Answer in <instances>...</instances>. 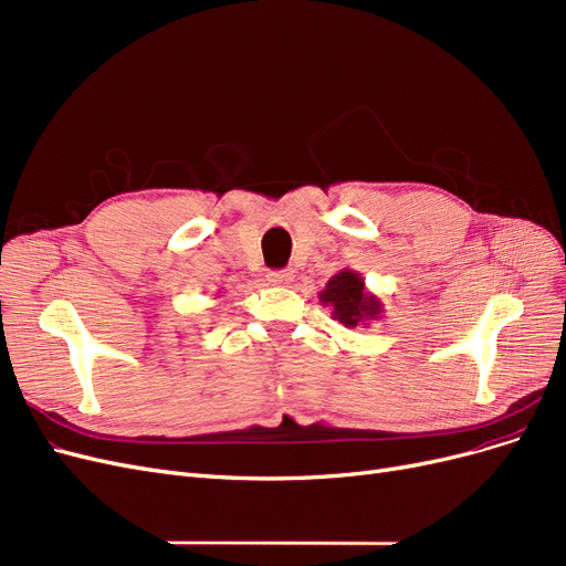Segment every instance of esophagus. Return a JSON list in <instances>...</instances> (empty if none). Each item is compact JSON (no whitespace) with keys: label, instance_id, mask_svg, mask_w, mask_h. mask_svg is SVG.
Masks as SVG:
<instances>
[{"label":"esophagus","instance_id":"obj_1","mask_svg":"<svg viewBox=\"0 0 566 566\" xmlns=\"http://www.w3.org/2000/svg\"><path fill=\"white\" fill-rule=\"evenodd\" d=\"M293 281H295V271H290V269H279V271L269 273L271 285H290Z\"/></svg>","mask_w":566,"mask_h":566}]
</instances>
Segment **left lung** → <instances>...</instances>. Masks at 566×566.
Wrapping results in <instances>:
<instances>
[{
  "instance_id": "8db88e82",
  "label": "left lung",
  "mask_w": 566,
  "mask_h": 566,
  "mask_svg": "<svg viewBox=\"0 0 566 566\" xmlns=\"http://www.w3.org/2000/svg\"><path fill=\"white\" fill-rule=\"evenodd\" d=\"M321 302L333 306V318L339 321L345 328H356L358 323L380 318L382 304L375 295L366 293V283L356 271H339L321 290Z\"/></svg>"
}]
</instances>
